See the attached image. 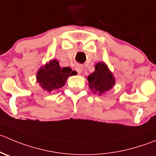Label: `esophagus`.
<instances>
[{
  "instance_id": "34e87169",
  "label": "esophagus",
  "mask_w": 156,
  "mask_h": 156,
  "mask_svg": "<svg viewBox=\"0 0 156 156\" xmlns=\"http://www.w3.org/2000/svg\"><path fill=\"white\" fill-rule=\"evenodd\" d=\"M75 69H76V71H77V72H78V74H81V72H82V70H83V68H82V66H78Z\"/></svg>"
}]
</instances>
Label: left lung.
I'll list each match as a JSON object with an SVG mask.
<instances>
[{
  "label": "left lung",
  "instance_id": "8db88e82",
  "mask_svg": "<svg viewBox=\"0 0 156 156\" xmlns=\"http://www.w3.org/2000/svg\"><path fill=\"white\" fill-rule=\"evenodd\" d=\"M88 85L94 93L101 94L111 89L114 85L115 79L105 63L99 62L95 66V71L87 77Z\"/></svg>",
  "mask_w": 156,
  "mask_h": 156
}]
</instances>
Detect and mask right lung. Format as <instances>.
I'll use <instances>...</instances> for the list:
<instances>
[{"label":"right lung","instance_id":"obj_1","mask_svg":"<svg viewBox=\"0 0 156 156\" xmlns=\"http://www.w3.org/2000/svg\"><path fill=\"white\" fill-rule=\"evenodd\" d=\"M75 74L69 67L61 68L56 60H52L37 72L36 80L44 90L52 91L65 85L69 76Z\"/></svg>","mask_w":156,"mask_h":156}]
</instances>
